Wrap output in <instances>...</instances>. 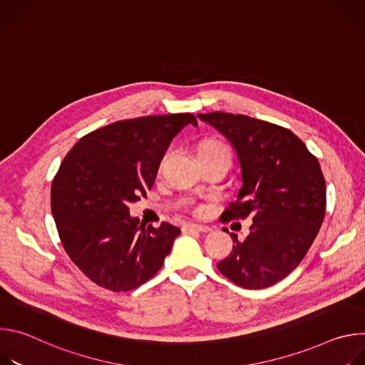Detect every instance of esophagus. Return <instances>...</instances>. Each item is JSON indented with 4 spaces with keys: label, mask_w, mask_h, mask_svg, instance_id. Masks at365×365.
Returning a JSON list of instances; mask_svg holds the SVG:
<instances>
[{
    "label": "esophagus",
    "mask_w": 365,
    "mask_h": 365,
    "mask_svg": "<svg viewBox=\"0 0 365 365\" xmlns=\"http://www.w3.org/2000/svg\"><path fill=\"white\" fill-rule=\"evenodd\" d=\"M183 230H185V231H197V232H210V231H211L210 227L197 225V224H192V222L185 224V225H183Z\"/></svg>",
    "instance_id": "34e87169"
}]
</instances>
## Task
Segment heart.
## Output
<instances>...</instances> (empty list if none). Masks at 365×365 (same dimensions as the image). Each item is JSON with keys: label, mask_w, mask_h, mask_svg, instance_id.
<instances>
[{"label": "heart", "mask_w": 365, "mask_h": 365, "mask_svg": "<svg viewBox=\"0 0 365 365\" xmlns=\"http://www.w3.org/2000/svg\"><path fill=\"white\" fill-rule=\"evenodd\" d=\"M203 151H224V153H230V148L224 143H221L218 140H206L199 147V153H203Z\"/></svg>", "instance_id": "1"}]
</instances>
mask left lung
Masks as SVG:
<instances>
[{
	"label": "left lung",
	"instance_id": "obj_1",
	"mask_svg": "<svg viewBox=\"0 0 365 365\" xmlns=\"http://www.w3.org/2000/svg\"><path fill=\"white\" fill-rule=\"evenodd\" d=\"M234 145L242 187L221 220L252 225L218 270L244 289H264L289 276L315 241L327 211V185L318 159L289 128L231 113L197 114ZM228 232V230L224 228Z\"/></svg>",
	"mask_w": 365,
	"mask_h": 365
}]
</instances>
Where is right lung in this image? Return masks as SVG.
Instances as JSON below:
<instances>
[{"label":"right lung","mask_w":365,"mask_h":365,"mask_svg":"<svg viewBox=\"0 0 365 365\" xmlns=\"http://www.w3.org/2000/svg\"><path fill=\"white\" fill-rule=\"evenodd\" d=\"M189 113L117 121L83 135L51 182V214L76 267L111 292L137 289L158 273L180 230L140 225L128 205L145 196ZM143 224V222H141Z\"/></svg>","instance_id":"obj_1"}]
</instances>
